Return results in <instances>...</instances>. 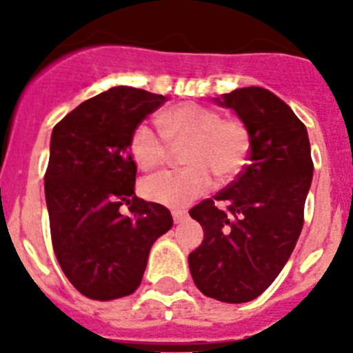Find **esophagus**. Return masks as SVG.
I'll return each instance as SVG.
<instances>
[{"instance_id":"34e87169","label":"esophagus","mask_w":353,"mask_h":353,"mask_svg":"<svg viewBox=\"0 0 353 353\" xmlns=\"http://www.w3.org/2000/svg\"><path fill=\"white\" fill-rule=\"evenodd\" d=\"M172 219H174V222H176V223H181V222H184V220L188 219V213L181 212V210H174Z\"/></svg>"}]
</instances>
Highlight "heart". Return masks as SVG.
<instances>
[{
  "instance_id": "heart-1",
  "label": "heart",
  "mask_w": 353,
  "mask_h": 353,
  "mask_svg": "<svg viewBox=\"0 0 353 353\" xmlns=\"http://www.w3.org/2000/svg\"><path fill=\"white\" fill-rule=\"evenodd\" d=\"M160 131L138 124L131 131L130 154L138 167L152 170L170 157V145L181 147L184 169L163 170L143 181L145 196L167 206H184L210 190L213 176L229 183L239 176L251 152V133L239 117H222L215 109L184 102L157 116Z\"/></svg>"
}]
</instances>
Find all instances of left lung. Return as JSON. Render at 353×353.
I'll list each match as a JSON object with an SVG mask.
<instances>
[{
  "instance_id": "obj_1",
  "label": "left lung",
  "mask_w": 353,
  "mask_h": 353,
  "mask_svg": "<svg viewBox=\"0 0 353 353\" xmlns=\"http://www.w3.org/2000/svg\"><path fill=\"white\" fill-rule=\"evenodd\" d=\"M215 101L243 119L251 152L236 181L190 210L205 239L188 261L201 294L241 304L261 295L290 258L314 165L304 123L273 92L245 87Z\"/></svg>"
}]
</instances>
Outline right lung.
<instances>
[{
	"label": "right lung",
	"instance_id": "right-lung-1",
	"mask_svg": "<svg viewBox=\"0 0 353 353\" xmlns=\"http://www.w3.org/2000/svg\"><path fill=\"white\" fill-rule=\"evenodd\" d=\"M167 99L112 87L81 102L54 126L44 176L51 241L71 285L94 301L140 287L152 244L172 227L159 203L134 194L130 137ZM126 204L130 214L120 210Z\"/></svg>",
	"mask_w": 353,
	"mask_h": 353
}]
</instances>
